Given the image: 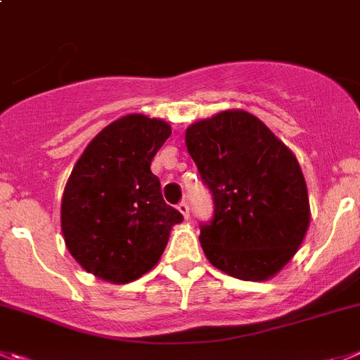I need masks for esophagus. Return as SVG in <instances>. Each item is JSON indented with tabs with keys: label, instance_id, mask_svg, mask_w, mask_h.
<instances>
[{
	"label": "esophagus",
	"instance_id": "obj_1",
	"mask_svg": "<svg viewBox=\"0 0 360 360\" xmlns=\"http://www.w3.org/2000/svg\"><path fill=\"white\" fill-rule=\"evenodd\" d=\"M177 210H179V213L183 214L184 218L190 217V207H188V204H186V202H181L179 206H177Z\"/></svg>",
	"mask_w": 360,
	"mask_h": 360
}]
</instances>
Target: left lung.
I'll list each match as a JSON object with an SVG mask.
<instances>
[{
    "mask_svg": "<svg viewBox=\"0 0 360 360\" xmlns=\"http://www.w3.org/2000/svg\"><path fill=\"white\" fill-rule=\"evenodd\" d=\"M186 149L213 195L200 245L218 270L266 281L297 254L309 227V197L295 154L243 110L186 129Z\"/></svg>",
    "mask_w": 360,
    "mask_h": 360,
    "instance_id": "8db88e82",
    "label": "left lung"
}]
</instances>
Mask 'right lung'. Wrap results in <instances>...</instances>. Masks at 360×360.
<instances>
[{
  "label": "right lung",
  "mask_w": 360,
  "mask_h": 360,
  "mask_svg": "<svg viewBox=\"0 0 360 360\" xmlns=\"http://www.w3.org/2000/svg\"><path fill=\"white\" fill-rule=\"evenodd\" d=\"M170 134L165 120L131 113L104 127L74 165L62 197V233L89 274L113 284L136 281L183 221L150 172Z\"/></svg>",
  "instance_id": "1"
}]
</instances>
